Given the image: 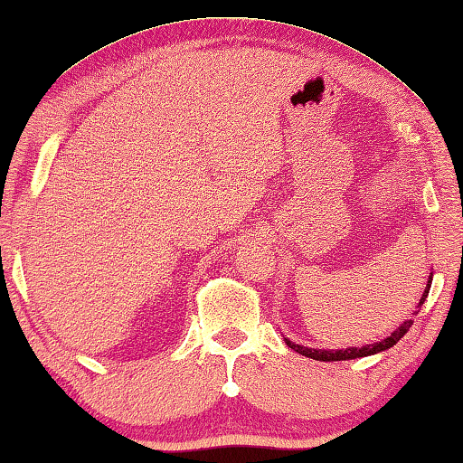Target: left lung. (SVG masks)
<instances>
[{"instance_id": "obj_1", "label": "left lung", "mask_w": 463, "mask_h": 463, "mask_svg": "<svg viewBox=\"0 0 463 463\" xmlns=\"http://www.w3.org/2000/svg\"><path fill=\"white\" fill-rule=\"evenodd\" d=\"M431 281H433V271L430 273V279H427V285H425V291L421 299H419L417 304V309L413 312V316L419 314V309H421V306L425 304L427 296H430V289H431ZM413 326V317H409L402 322L397 330L391 332V335H386L384 340L381 342H374V344H364V346L360 348H354V346H348V348H340V350H322V348H309V346H301V344H296L291 342L289 338H283L285 344L291 350H296L298 354L301 356H307V358H314V360H319V363H335V360H354V358H364V356H373V354H378V352H384L392 348L394 344H397L402 335H405L409 332V327Z\"/></svg>"}]
</instances>
